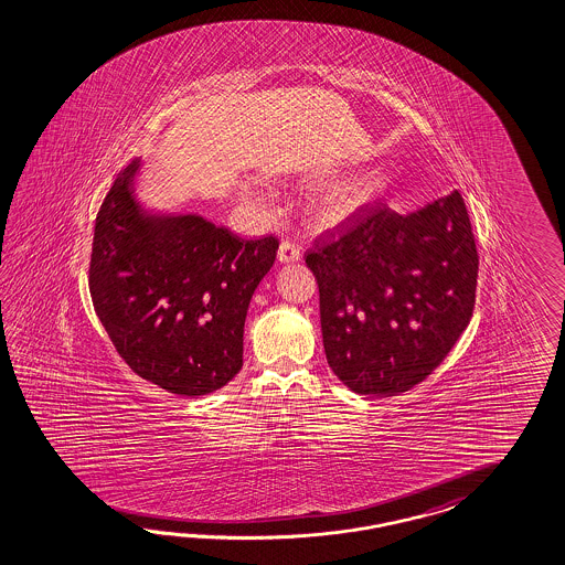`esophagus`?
<instances>
[{"label": "esophagus", "mask_w": 565, "mask_h": 565, "mask_svg": "<svg viewBox=\"0 0 565 565\" xmlns=\"http://www.w3.org/2000/svg\"><path fill=\"white\" fill-rule=\"evenodd\" d=\"M302 259V248L291 241H284L279 244V250H277V260L279 263H298Z\"/></svg>", "instance_id": "esophagus-1"}]
</instances>
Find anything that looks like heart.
I'll return each mask as SVG.
<instances>
[{
	"mask_svg": "<svg viewBox=\"0 0 565 565\" xmlns=\"http://www.w3.org/2000/svg\"><path fill=\"white\" fill-rule=\"evenodd\" d=\"M382 184L384 177L379 170L337 181L312 199L310 214L321 226H335L355 214L370 199L376 198L381 193Z\"/></svg>",
	"mask_w": 565,
	"mask_h": 565,
	"instance_id": "heart-1",
	"label": "heart"
}]
</instances>
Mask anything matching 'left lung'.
Here are the masks:
<instances>
[{"label": "left lung", "instance_id": "left-lung-1", "mask_svg": "<svg viewBox=\"0 0 565 565\" xmlns=\"http://www.w3.org/2000/svg\"><path fill=\"white\" fill-rule=\"evenodd\" d=\"M306 265L319 284L327 362L358 395L419 384L473 315L479 257L458 191L413 214L364 210Z\"/></svg>", "mask_w": 565, "mask_h": 565}]
</instances>
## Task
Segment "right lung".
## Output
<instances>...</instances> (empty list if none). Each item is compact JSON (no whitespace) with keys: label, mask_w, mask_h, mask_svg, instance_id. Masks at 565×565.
Here are the masks:
<instances>
[{"label":"right lung","mask_w":565,"mask_h":565,"mask_svg":"<svg viewBox=\"0 0 565 565\" xmlns=\"http://www.w3.org/2000/svg\"><path fill=\"white\" fill-rule=\"evenodd\" d=\"M139 170L141 158L122 168L96 215L92 305L136 374L201 397L243 367L246 310L279 243L244 241L198 214L146 210Z\"/></svg>","instance_id":"obj_1"}]
</instances>
